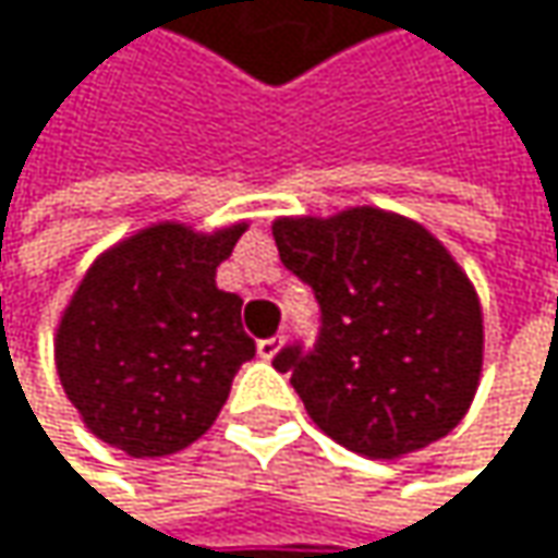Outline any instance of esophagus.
<instances>
[{"mask_svg": "<svg viewBox=\"0 0 558 558\" xmlns=\"http://www.w3.org/2000/svg\"><path fill=\"white\" fill-rule=\"evenodd\" d=\"M280 345H283V339H280V336H271V339H262V342H258V355H262L265 362H271V359H278Z\"/></svg>", "mask_w": 558, "mask_h": 558, "instance_id": "obj_1", "label": "esophagus"}]
</instances>
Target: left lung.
Segmentation results:
<instances>
[{
	"label": "left lung",
	"instance_id": "8db88e82",
	"mask_svg": "<svg viewBox=\"0 0 558 558\" xmlns=\"http://www.w3.org/2000/svg\"><path fill=\"white\" fill-rule=\"evenodd\" d=\"M271 232L323 310L313 352L290 345L275 359L310 420L365 459H400L452 433L482 381L485 319L449 248L378 206L280 216Z\"/></svg>",
	"mask_w": 558,
	"mask_h": 558
}]
</instances>
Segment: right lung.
<instances>
[{"instance_id": "right-lung-1", "label": "right lung", "mask_w": 558, "mask_h": 558, "mask_svg": "<svg viewBox=\"0 0 558 558\" xmlns=\"http://www.w3.org/2000/svg\"><path fill=\"white\" fill-rule=\"evenodd\" d=\"M248 222H155L109 245L54 332L57 378L86 429L135 459L173 456L219 416L255 355L242 296L216 287Z\"/></svg>"}]
</instances>
